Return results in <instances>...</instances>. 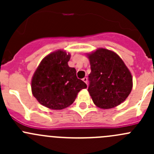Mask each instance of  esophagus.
<instances>
[{"instance_id":"1","label":"esophagus","mask_w":154,"mask_h":154,"mask_svg":"<svg viewBox=\"0 0 154 154\" xmlns=\"http://www.w3.org/2000/svg\"><path fill=\"white\" fill-rule=\"evenodd\" d=\"M83 82H85V83L87 84V83H88V78H87V77H84V78L83 79Z\"/></svg>"}]
</instances>
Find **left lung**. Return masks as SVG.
I'll list each match as a JSON object with an SVG mask.
<instances>
[{
    "instance_id": "8db88e82",
    "label": "left lung",
    "mask_w": 154,
    "mask_h": 154,
    "mask_svg": "<svg viewBox=\"0 0 154 154\" xmlns=\"http://www.w3.org/2000/svg\"><path fill=\"white\" fill-rule=\"evenodd\" d=\"M91 73L88 91L94 104L111 109L124 102L131 92L133 77L117 54L98 48L88 54Z\"/></svg>"
}]
</instances>
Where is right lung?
<instances>
[{"label": "right lung", "mask_w": 154, "mask_h": 154, "mask_svg": "<svg viewBox=\"0 0 154 154\" xmlns=\"http://www.w3.org/2000/svg\"><path fill=\"white\" fill-rule=\"evenodd\" d=\"M71 55L63 50L48 54L41 61L31 81L32 93L43 106L60 110L72 104L87 86L68 66Z\"/></svg>", "instance_id": "1"}]
</instances>
